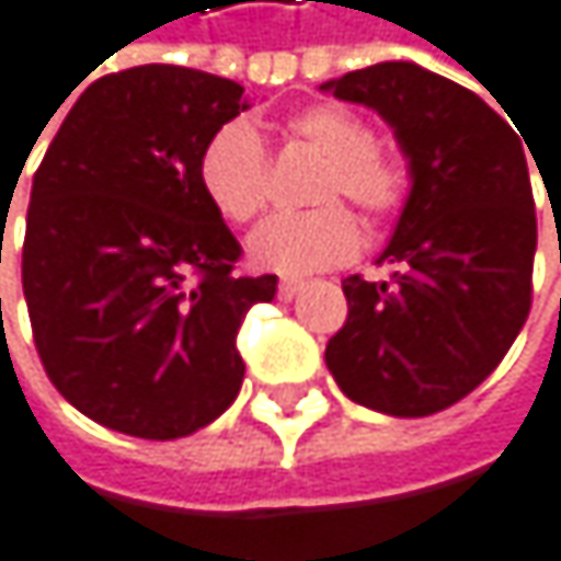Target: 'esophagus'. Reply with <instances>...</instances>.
Wrapping results in <instances>:
<instances>
[{
    "instance_id": "esophagus-1",
    "label": "esophagus",
    "mask_w": 561,
    "mask_h": 561,
    "mask_svg": "<svg viewBox=\"0 0 561 561\" xmlns=\"http://www.w3.org/2000/svg\"><path fill=\"white\" fill-rule=\"evenodd\" d=\"M302 289H306L302 278H283V283H278V299H296Z\"/></svg>"
}]
</instances>
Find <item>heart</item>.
Wrapping results in <instances>:
<instances>
[{
	"mask_svg": "<svg viewBox=\"0 0 561 561\" xmlns=\"http://www.w3.org/2000/svg\"><path fill=\"white\" fill-rule=\"evenodd\" d=\"M286 133L325 156L316 185V203L325 206L265 219L249 236L245 255L262 272L296 278L345 262L363 242L355 216L332 198H348L369 219H386L402 206L409 175L396 156L376 146L363 118L342 105H306L289 115ZM198 188L229 222H249L262 213L265 152L249 123H226L209 136L198 156Z\"/></svg>",
	"mask_w": 561,
	"mask_h": 561,
	"instance_id": "heart-1",
	"label": "heart"
}]
</instances>
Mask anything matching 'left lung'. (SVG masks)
<instances>
[{
  "instance_id": "8db88e82",
  "label": "left lung",
  "mask_w": 561,
  "mask_h": 561,
  "mask_svg": "<svg viewBox=\"0 0 561 561\" xmlns=\"http://www.w3.org/2000/svg\"><path fill=\"white\" fill-rule=\"evenodd\" d=\"M322 92L379 112L412 182L379 255L399 272L392 283L345 278L348 319L325 345V366L366 409L443 412L502 363L533 306L526 139L476 92L415 62L345 72Z\"/></svg>"
}]
</instances>
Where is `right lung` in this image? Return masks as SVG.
I'll return each instance as SVG.
<instances>
[{
    "label": "right lung",
    "mask_w": 561,
    "mask_h": 561,
    "mask_svg": "<svg viewBox=\"0 0 561 561\" xmlns=\"http://www.w3.org/2000/svg\"><path fill=\"white\" fill-rule=\"evenodd\" d=\"M242 85L182 66L95 79L32 179L22 293L53 386L92 422L182 438L239 396V325L275 275H232L242 245L198 188Z\"/></svg>",
    "instance_id": "right-lung-1"
}]
</instances>
